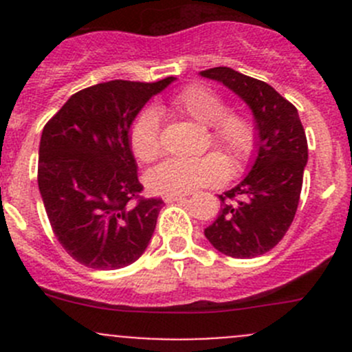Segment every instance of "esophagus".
Masks as SVG:
<instances>
[{"mask_svg": "<svg viewBox=\"0 0 352 352\" xmlns=\"http://www.w3.org/2000/svg\"><path fill=\"white\" fill-rule=\"evenodd\" d=\"M182 199H186L184 194H165V196H163V201L165 202H177L182 201Z\"/></svg>", "mask_w": 352, "mask_h": 352, "instance_id": "obj_1", "label": "esophagus"}]
</instances>
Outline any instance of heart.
<instances>
[{
    "instance_id": "heart-1",
    "label": "heart",
    "mask_w": 352,
    "mask_h": 352,
    "mask_svg": "<svg viewBox=\"0 0 352 352\" xmlns=\"http://www.w3.org/2000/svg\"><path fill=\"white\" fill-rule=\"evenodd\" d=\"M170 107L206 126V144L225 153L235 170L245 168L254 160L258 146L257 124L248 113L226 110L225 98L212 88L199 83L184 87L170 98ZM129 146L144 163L155 162L162 155V124L155 109H143L134 117ZM228 162L219 153L170 158L150 170L146 182L158 194H187L225 182L230 173Z\"/></svg>"
}]
</instances>
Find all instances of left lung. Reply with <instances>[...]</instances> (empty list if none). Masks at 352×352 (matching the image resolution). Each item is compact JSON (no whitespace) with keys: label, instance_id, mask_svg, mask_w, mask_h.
Returning a JSON list of instances; mask_svg holds the SVG:
<instances>
[{"label":"left lung","instance_id":"obj_1","mask_svg":"<svg viewBox=\"0 0 352 352\" xmlns=\"http://www.w3.org/2000/svg\"><path fill=\"white\" fill-rule=\"evenodd\" d=\"M250 105L257 120L258 155L250 173L219 199L223 208L206 239L228 257L267 254L286 235L300 204L308 143L298 110L271 85L226 66L201 71Z\"/></svg>","mask_w":352,"mask_h":352}]
</instances>
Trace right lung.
Masks as SVG:
<instances>
[{"mask_svg":"<svg viewBox=\"0 0 352 352\" xmlns=\"http://www.w3.org/2000/svg\"><path fill=\"white\" fill-rule=\"evenodd\" d=\"M173 80H113L83 88L44 126L38 190L56 239L81 265L126 267L150 243L163 201L143 196L129 127Z\"/></svg>","mask_w":352,"mask_h":352,"instance_id":"obj_1","label":"right lung"}]
</instances>
